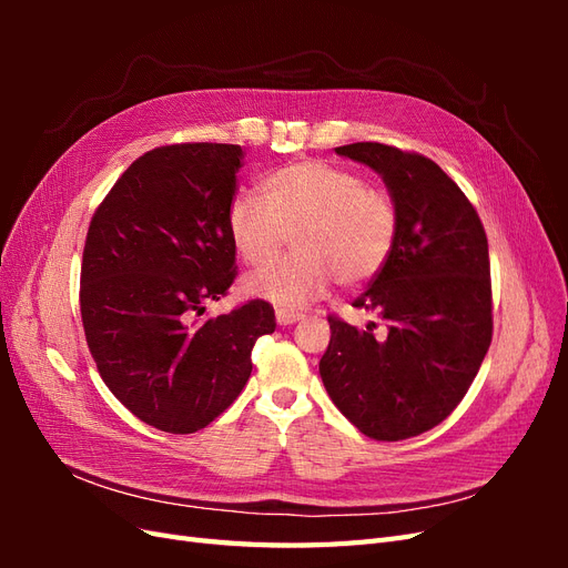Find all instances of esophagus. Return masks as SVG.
Masks as SVG:
<instances>
[{"label": "esophagus", "mask_w": 568, "mask_h": 568, "mask_svg": "<svg viewBox=\"0 0 568 568\" xmlns=\"http://www.w3.org/2000/svg\"><path fill=\"white\" fill-rule=\"evenodd\" d=\"M298 320H303V315H301V313H288V311H277V324H280V326H291V324H296Z\"/></svg>", "instance_id": "1"}]
</instances>
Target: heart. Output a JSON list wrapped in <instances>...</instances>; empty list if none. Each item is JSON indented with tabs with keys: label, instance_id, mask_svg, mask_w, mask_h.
<instances>
[{
	"label": "heart",
	"instance_id": "b5f03b06",
	"mask_svg": "<svg viewBox=\"0 0 568 568\" xmlns=\"http://www.w3.org/2000/svg\"><path fill=\"white\" fill-rule=\"evenodd\" d=\"M261 196L232 199L227 232L253 267L267 265L294 234V255L244 280L248 296L280 311H298L320 298L334 277L341 286L374 280L398 242L395 199L348 168L291 163L261 182Z\"/></svg>",
	"mask_w": 568,
	"mask_h": 568
}]
</instances>
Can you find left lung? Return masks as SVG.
<instances>
[{
    "mask_svg": "<svg viewBox=\"0 0 568 568\" xmlns=\"http://www.w3.org/2000/svg\"><path fill=\"white\" fill-rule=\"evenodd\" d=\"M379 173L398 242L355 307L365 329L329 317L320 376L334 405L376 440L438 426L469 390L493 338L488 239L462 189L426 156L376 142L336 149Z\"/></svg>",
    "mask_w": 568,
    "mask_h": 568,
    "instance_id": "obj_1",
    "label": "left lung"
}]
</instances>
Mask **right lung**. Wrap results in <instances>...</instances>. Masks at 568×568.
I'll list each match as a JSON object with an SVG mask.
<instances>
[{"instance_id":"right-lung-1","label":"right lung","mask_w":568,"mask_h":568,"mask_svg":"<svg viewBox=\"0 0 568 568\" xmlns=\"http://www.w3.org/2000/svg\"><path fill=\"white\" fill-rule=\"evenodd\" d=\"M242 159L236 144L146 151L84 242L80 313L97 369L134 417L168 434L222 415L248 382L255 341L277 326L265 301L199 322L236 274L227 209Z\"/></svg>"}]
</instances>
